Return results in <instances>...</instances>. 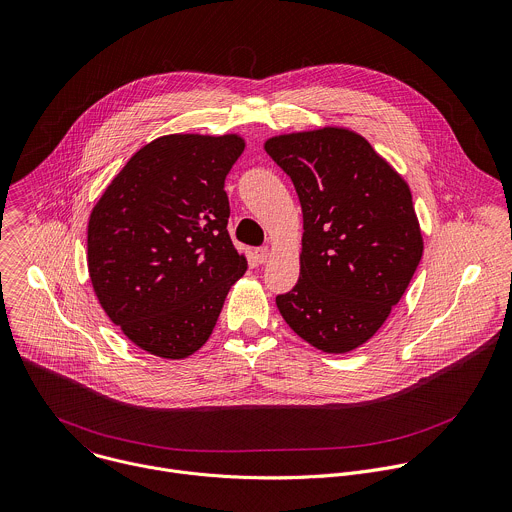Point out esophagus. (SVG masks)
I'll use <instances>...</instances> for the list:
<instances>
[{"label":"esophagus","mask_w":512,"mask_h":512,"mask_svg":"<svg viewBox=\"0 0 512 512\" xmlns=\"http://www.w3.org/2000/svg\"><path fill=\"white\" fill-rule=\"evenodd\" d=\"M255 257H257V261H259V263H267V261H269V257H271L269 247H261V249H257V251H255Z\"/></svg>","instance_id":"34e87169"}]
</instances>
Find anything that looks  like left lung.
<instances>
[{"label":"left lung","instance_id":"obj_1","mask_svg":"<svg viewBox=\"0 0 512 512\" xmlns=\"http://www.w3.org/2000/svg\"><path fill=\"white\" fill-rule=\"evenodd\" d=\"M303 213L299 279L277 295L287 325L325 354H346L384 325L422 259L408 183L358 132L323 126L265 140Z\"/></svg>","mask_w":512,"mask_h":512}]
</instances>
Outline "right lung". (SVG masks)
<instances>
[{
  "instance_id": "1",
  "label": "right lung",
  "mask_w": 512,
  "mask_h": 512,
  "mask_svg": "<svg viewBox=\"0 0 512 512\" xmlns=\"http://www.w3.org/2000/svg\"><path fill=\"white\" fill-rule=\"evenodd\" d=\"M239 134H166L130 156L88 221L94 293L140 350L183 360L205 346L247 271L229 231L225 179Z\"/></svg>"
}]
</instances>
